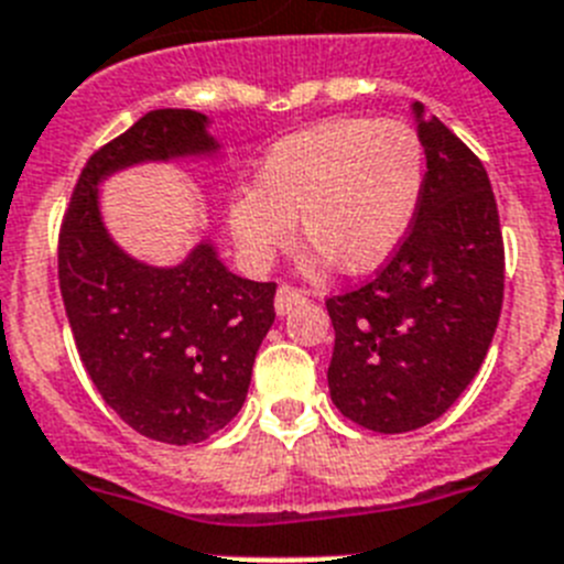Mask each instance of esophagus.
Returning <instances> with one entry per match:
<instances>
[{
	"label": "esophagus",
	"mask_w": 564,
	"mask_h": 564,
	"mask_svg": "<svg viewBox=\"0 0 564 564\" xmlns=\"http://www.w3.org/2000/svg\"><path fill=\"white\" fill-rule=\"evenodd\" d=\"M303 301H306V292H303L301 286L281 283V289H278V295H275V312L278 315H286V312H292L297 303H303Z\"/></svg>",
	"instance_id": "34e87169"
}]
</instances>
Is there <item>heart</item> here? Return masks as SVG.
<instances>
[{
	"mask_svg": "<svg viewBox=\"0 0 564 564\" xmlns=\"http://www.w3.org/2000/svg\"><path fill=\"white\" fill-rule=\"evenodd\" d=\"M423 178V139L405 121H321L269 147L254 187L229 198V229L249 261L263 267L292 241L297 215L306 243L332 267L369 272L403 241Z\"/></svg>",
	"mask_w": 564,
	"mask_h": 564,
	"instance_id": "obj_1",
	"label": "heart"
}]
</instances>
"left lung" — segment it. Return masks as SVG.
I'll return each mask as SVG.
<instances>
[{
    "mask_svg": "<svg viewBox=\"0 0 564 564\" xmlns=\"http://www.w3.org/2000/svg\"><path fill=\"white\" fill-rule=\"evenodd\" d=\"M420 139L423 193L403 241L371 281L326 297L332 400L380 434L414 431L452 409L486 360L506 292L486 166L440 119L420 121Z\"/></svg>",
    "mask_w": 564,
    "mask_h": 564,
    "instance_id": "obj_1",
    "label": "left lung"
}]
</instances>
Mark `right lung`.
<instances>
[{"label": "right lung", "mask_w": 564, "mask_h": 564, "mask_svg": "<svg viewBox=\"0 0 564 564\" xmlns=\"http://www.w3.org/2000/svg\"><path fill=\"white\" fill-rule=\"evenodd\" d=\"M195 110H153L87 159L58 227V289L78 357L130 429L155 443L207 440L241 411L275 321V281L227 272L200 243L175 269L127 258L107 238L96 184L147 159L213 150Z\"/></svg>", "instance_id": "1"}]
</instances>
